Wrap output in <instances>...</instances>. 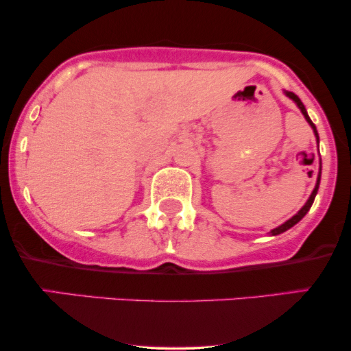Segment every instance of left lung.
<instances>
[{"label": "left lung", "instance_id": "left-lung-1", "mask_svg": "<svg viewBox=\"0 0 351 351\" xmlns=\"http://www.w3.org/2000/svg\"><path fill=\"white\" fill-rule=\"evenodd\" d=\"M285 95H287L289 99H292L293 102L297 104V107L300 108V112H302V114H304L305 120H307V122L310 123V127L313 128V134H315V136H317V142H318V134H317V128H315V125H313L312 120H310V117H308V114H307V110H305V107H304V104H302V100H300L299 97H297V95L293 94V92H285ZM320 173H322V162H320V171H318L317 184H315V188H313V191H312V195H310V198L307 199V203H305L304 206H302V209H300L299 213H297L295 216H292L291 219H289V221H285V223H284V224H280L279 228L272 229V231H271V234H272V236H277V234H280V232H285V231H287V229H291L292 226H295V224L299 223V221L302 219V217H304L305 215H307V213H308V209L312 208V204H313V199H315V196H317V191H318V184H320Z\"/></svg>", "mask_w": 351, "mask_h": 351}]
</instances>
